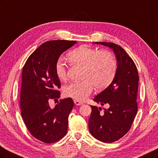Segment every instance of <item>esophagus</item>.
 Returning <instances> with one entry per match:
<instances>
[{
	"label": "esophagus",
	"instance_id": "34e87169",
	"mask_svg": "<svg viewBox=\"0 0 158 158\" xmlns=\"http://www.w3.org/2000/svg\"><path fill=\"white\" fill-rule=\"evenodd\" d=\"M74 102L75 105H76V106H80V105H82L83 104L82 102H81L78 101V100H76V99L74 100Z\"/></svg>",
	"mask_w": 158,
	"mask_h": 158
}]
</instances>
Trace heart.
<instances>
[{
    "instance_id": "1",
    "label": "heart",
    "mask_w": 158,
    "mask_h": 158,
    "mask_svg": "<svg viewBox=\"0 0 158 158\" xmlns=\"http://www.w3.org/2000/svg\"><path fill=\"white\" fill-rule=\"evenodd\" d=\"M68 58L72 64L84 68V80L66 85L64 94L67 97L82 101L92 94L94 87L96 89H103L115 76L117 62L109 51H99L86 45H81L70 52ZM55 73L61 81L67 78V68L63 59H59L56 61Z\"/></svg>"
}]
</instances>
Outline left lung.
Wrapping results in <instances>:
<instances>
[{"mask_svg": "<svg viewBox=\"0 0 158 158\" xmlns=\"http://www.w3.org/2000/svg\"><path fill=\"white\" fill-rule=\"evenodd\" d=\"M113 49L117 69L111 84L93 99L106 106H92L89 118V131L94 138L106 143L114 142L130 130L138 111L136 102L139 76L135 62L120 45L113 43L95 42Z\"/></svg>", "mask_w": 158, "mask_h": 158, "instance_id": "left-lung-1", "label": "left lung"}]
</instances>
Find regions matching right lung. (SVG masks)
<instances>
[{
    "instance_id": "obj_1",
    "label": "right lung",
    "mask_w": 158,
    "mask_h": 158,
    "mask_svg": "<svg viewBox=\"0 0 158 158\" xmlns=\"http://www.w3.org/2000/svg\"><path fill=\"white\" fill-rule=\"evenodd\" d=\"M76 41L45 42L28 57L22 69L21 114L31 135L44 143L60 140L68 130L69 116L74 103L72 98L60 99L54 108L49 101L60 98V80L55 63Z\"/></svg>"
}]
</instances>
